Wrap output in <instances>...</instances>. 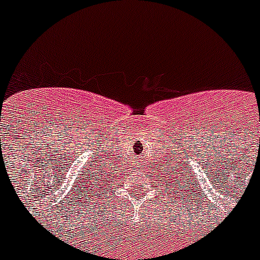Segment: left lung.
I'll return each instance as SVG.
<instances>
[{
  "label": "left lung",
  "instance_id": "8db88e82",
  "mask_svg": "<svg viewBox=\"0 0 260 260\" xmlns=\"http://www.w3.org/2000/svg\"><path fill=\"white\" fill-rule=\"evenodd\" d=\"M172 169H173V167H172ZM164 171H165V169H164ZM182 171L185 172V169H183V168H182ZM183 172H182V173H181V177H177V181H176V177L169 176V178H171V181L173 180V182H168L167 185H168V186H171L172 183H173V185H175V182H177V185L176 186H178V189H183V187H185V190H186V187H187V183H186L185 181H188L189 185H190V181L187 180V177H189V174H186V177H185V176L182 177ZM168 173H169V172H168ZM168 173H167V174H168ZM171 173H172V172H171ZM176 173H177V171H174V174H176ZM172 174H173V173H172ZM178 174H180V173H178ZM161 182H162V178H161ZM172 187H174V186H172ZM167 189H168V187H167Z\"/></svg>",
  "mask_w": 260,
  "mask_h": 260
}]
</instances>
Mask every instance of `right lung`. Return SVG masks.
<instances>
[{
    "label": "right lung",
    "instance_id": "1",
    "mask_svg": "<svg viewBox=\"0 0 260 260\" xmlns=\"http://www.w3.org/2000/svg\"><path fill=\"white\" fill-rule=\"evenodd\" d=\"M102 168H100L98 167V169H95V172H92V177H89L88 178V185H89V189L88 190H93V191H100L104 192L107 190V187H109L108 190H110L112 185L110 182H113L112 178H114L113 173L109 172L110 169L107 168L105 165H100ZM94 186V189H92V186Z\"/></svg>",
    "mask_w": 260,
    "mask_h": 260
}]
</instances>
